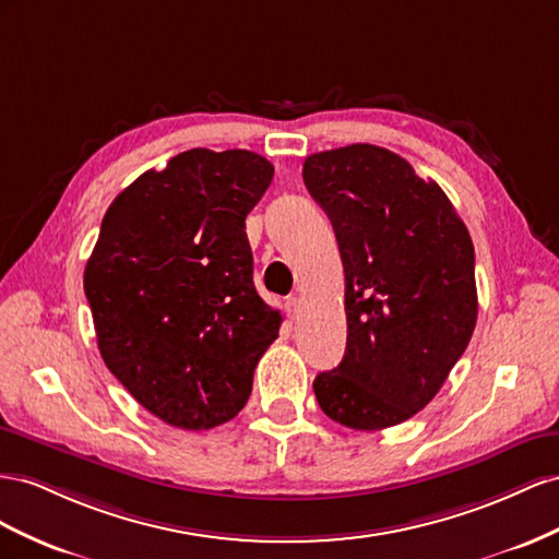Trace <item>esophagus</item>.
<instances>
[{
  "mask_svg": "<svg viewBox=\"0 0 559 559\" xmlns=\"http://www.w3.org/2000/svg\"><path fill=\"white\" fill-rule=\"evenodd\" d=\"M285 311H288L290 321H295V318L301 313V299L299 297H288V299H285Z\"/></svg>",
  "mask_w": 559,
  "mask_h": 559,
  "instance_id": "1",
  "label": "esophagus"
}]
</instances>
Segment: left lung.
I'll return each mask as SVG.
<instances>
[{"instance_id":"left-lung-1","label":"left lung","mask_w":559,"mask_h":559,"mask_svg":"<svg viewBox=\"0 0 559 559\" xmlns=\"http://www.w3.org/2000/svg\"><path fill=\"white\" fill-rule=\"evenodd\" d=\"M305 185L344 264L346 354L313 379L332 421L403 424L433 401L477 321L475 250L448 194L384 147L307 156Z\"/></svg>"}]
</instances>
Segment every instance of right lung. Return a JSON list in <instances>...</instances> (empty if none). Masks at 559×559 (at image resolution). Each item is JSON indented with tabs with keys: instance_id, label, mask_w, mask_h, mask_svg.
<instances>
[{
	"instance_id": "1",
	"label": "right lung",
	"mask_w": 559,
	"mask_h": 559,
	"mask_svg": "<svg viewBox=\"0 0 559 559\" xmlns=\"http://www.w3.org/2000/svg\"><path fill=\"white\" fill-rule=\"evenodd\" d=\"M274 178L248 150H189L107 209L84 271L109 372L162 421L209 430L248 403L281 311L252 283L246 215Z\"/></svg>"
}]
</instances>
